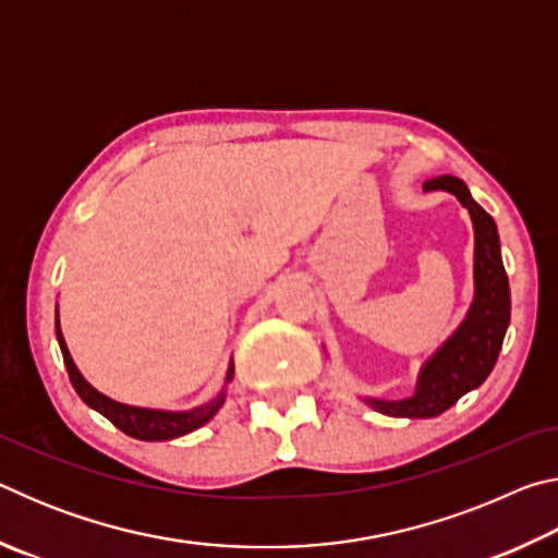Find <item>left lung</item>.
Listing matches in <instances>:
<instances>
[{
	"mask_svg": "<svg viewBox=\"0 0 558 558\" xmlns=\"http://www.w3.org/2000/svg\"><path fill=\"white\" fill-rule=\"evenodd\" d=\"M426 192H450L465 206L475 229V298L468 317L442 347L421 366L415 393L401 401L366 399L374 411L396 418H433L458 403L460 396L483 384L499 356L509 325V280L499 253L495 219L470 196L458 177H436L423 184Z\"/></svg>",
	"mask_w": 558,
	"mask_h": 558,
	"instance_id": "obj_1",
	"label": "left lung"
}]
</instances>
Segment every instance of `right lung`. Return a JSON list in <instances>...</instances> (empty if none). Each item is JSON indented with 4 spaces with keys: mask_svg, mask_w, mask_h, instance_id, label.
<instances>
[{
    "mask_svg": "<svg viewBox=\"0 0 558 558\" xmlns=\"http://www.w3.org/2000/svg\"><path fill=\"white\" fill-rule=\"evenodd\" d=\"M56 337H59V347L63 354V364L69 369L71 384L75 393L86 401L90 409H96L98 413L106 415V418L118 426L122 433H128L130 438L137 440H172L179 436H186L196 428H202L204 423H209L216 411L221 409L226 401V391H221L216 399H211L209 403L196 405V409L189 411H159V409H140V405H128L120 401H112L110 396L100 393L98 389L83 379V374L78 372V366L73 364V356L65 347V339L61 335V325H59V310H56ZM233 379V364L229 366V374H226V384Z\"/></svg>",
    "mask_w": 558,
    "mask_h": 558,
    "instance_id": "obj_1",
    "label": "right lung"
}]
</instances>
